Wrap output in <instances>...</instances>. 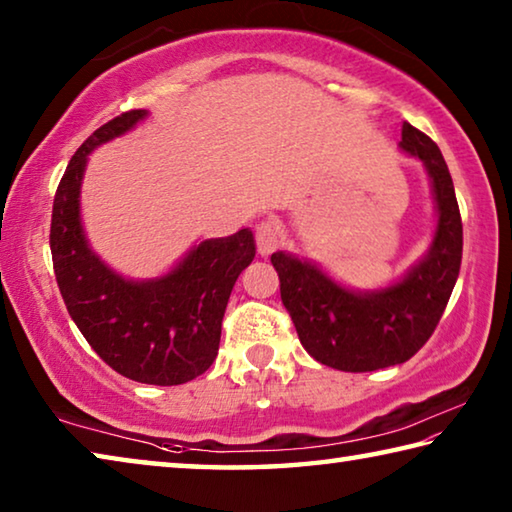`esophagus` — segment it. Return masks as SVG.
<instances>
[{"label": "esophagus", "mask_w": 512, "mask_h": 512, "mask_svg": "<svg viewBox=\"0 0 512 512\" xmlns=\"http://www.w3.org/2000/svg\"><path fill=\"white\" fill-rule=\"evenodd\" d=\"M255 246L257 253L266 257L271 255L273 250L280 246V232H277L275 225L271 221H259L255 228Z\"/></svg>", "instance_id": "1"}]
</instances>
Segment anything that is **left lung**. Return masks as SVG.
Segmentation results:
<instances>
[{"label": "left lung", "mask_w": 512, "mask_h": 512, "mask_svg": "<svg viewBox=\"0 0 512 512\" xmlns=\"http://www.w3.org/2000/svg\"><path fill=\"white\" fill-rule=\"evenodd\" d=\"M402 149L424 162L438 207L427 257L400 284L377 293L339 287L316 266L275 253L282 305L311 357L329 368L370 372L409 361L436 329L452 296L463 257V223L438 144L404 121Z\"/></svg>", "instance_id": "obj_1"}]
</instances>
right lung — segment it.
Here are the masks:
<instances>
[{"label":"right lung","mask_w":512,"mask_h":512,"mask_svg":"<svg viewBox=\"0 0 512 512\" xmlns=\"http://www.w3.org/2000/svg\"><path fill=\"white\" fill-rule=\"evenodd\" d=\"M146 110H128L97 128L72 155L51 212L49 246L69 316L92 350L133 381L178 386L212 366L221 323L239 273L253 262V232L201 241L169 275L131 282L112 273L88 248L79 189L88 153L131 131Z\"/></svg>","instance_id":"add662e5"}]
</instances>
